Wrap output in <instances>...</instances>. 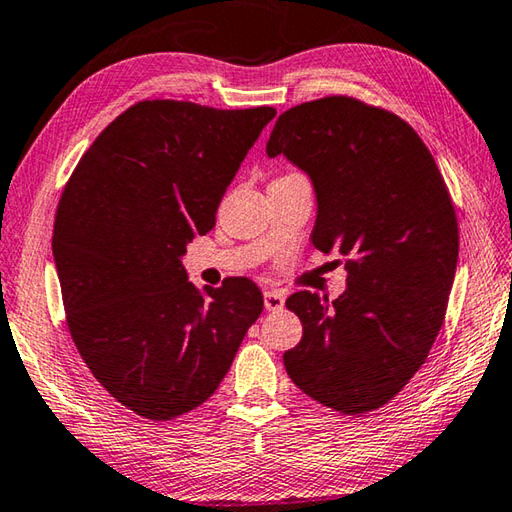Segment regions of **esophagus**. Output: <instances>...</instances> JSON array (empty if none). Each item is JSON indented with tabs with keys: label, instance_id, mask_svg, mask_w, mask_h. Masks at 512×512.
<instances>
[{
	"label": "esophagus",
	"instance_id": "34e87169",
	"mask_svg": "<svg viewBox=\"0 0 512 512\" xmlns=\"http://www.w3.org/2000/svg\"><path fill=\"white\" fill-rule=\"evenodd\" d=\"M263 298H265V310L267 312L283 310V305H285V294L283 292H278V289H267Z\"/></svg>",
	"mask_w": 512,
	"mask_h": 512
}]
</instances>
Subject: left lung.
<instances>
[{
  "label": "left lung",
  "instance_id": "1",
  "mask_svg": "<svg viewBox=\"0 0 512 512\" xmlns=\"http://www.w3.org/2000/svg\"><path fill=\"white\" fill-rule=\"evenodd\" d=\"M310 173L316 249L345 260V294L285 301L303 339L283 356L307 397L363 417L406 388L448 310L459 225L435 158L406 120L350 95L278 115L267 156Z\"/></svg>",
  "mask_w": 512,
  "mask_h": 512
}]
</instances>
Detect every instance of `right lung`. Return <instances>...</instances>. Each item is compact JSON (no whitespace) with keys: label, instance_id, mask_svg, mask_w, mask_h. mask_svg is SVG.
<instances>
[{"label":"right lung","instance_id":"right-lung-1","mask_svg":"<svg viewBox=\"0 0 512 512\" xmlns=\"http://www.w3.org/2000/svg\"><path fill=\"white\" fill-rule=\"evenodd\" d=\"M272 106L142 100L77 162L57 205L53 256L71 339L111 397L169 421L216 392L263 294L245 276L198 289L180 256L216 225Z\"/></svg>","mask_w":512,"mask_h":512}]
</instances>
